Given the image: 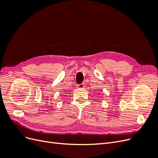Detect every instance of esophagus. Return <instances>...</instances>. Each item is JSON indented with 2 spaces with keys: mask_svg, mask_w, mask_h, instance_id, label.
<instances>
[{
  "mask_svg": "<svg viewBox=\"0 0 158 158\" xmlns=\"http://www.w3.org/2000/svg\"><path fill=\"white\" fill-rule=\"evenodd\" d=\"M77 88L79 89H82L84 88V84H78L77 85Z\"/></svg>",
  "mask_w": 158,
  "mask_h": 158,
  "instance_id": "esophagus-1",
  "label": "esophagus"
}]
</instances>
